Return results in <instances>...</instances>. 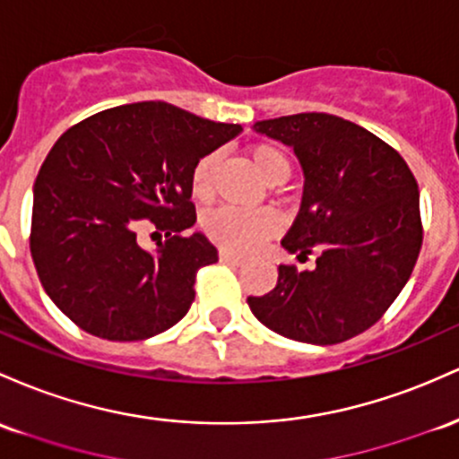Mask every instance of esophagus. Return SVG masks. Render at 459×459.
Here are the masks:
<instances>
[{
    "label": "esophagus",
    "instance_id": "34e87169",
    "mask_svg": "<svg viewBox=\"0 0 459 459\" xmlns=\"http://www.w3.org/2000/svg\"><path fill=\"white\" fill-rule=\"evenodd\" d=\"M220 261H224V264H230V265H241L244 264V256L230 253V250H220Z\"/></svg>",
    "mask_w": 459,
    "mask_h": 459
}]
</instances>
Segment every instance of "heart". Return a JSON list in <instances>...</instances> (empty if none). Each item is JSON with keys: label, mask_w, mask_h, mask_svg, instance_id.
<instances>
[{"label": "heart", "mask_w": 459, "mask_h": 459, "mask_svg": "<svg viewBox=\"0 0 459 459\" xmlns=\"http://www.w3.org/2000/svg\"><path fill=\"white\" fill-rule=\"evenodd\" d=\"M248 159L255 172L270 185L283 183L291 172L290 159L276 145L256 143L248 150ZM215 163H218L215 154H206L191 169L189 189L198 203H206L211 198ZM203 229L206 238L213 239L215 244L235 250V253H246V250L255 248L261 239L270 238L279 229V220L268 209L241 211L233 209V206H220V209L204 215Z\"/></svg>", "instance_id": "1"}]
</instances>
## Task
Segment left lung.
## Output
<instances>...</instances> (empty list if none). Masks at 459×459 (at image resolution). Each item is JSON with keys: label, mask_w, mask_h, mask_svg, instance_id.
Listing matches in <instances>:
<instances>
[{"label": "left lung", "mask_w": 459, "mask_h": 459, "mask_svg": "<svg viewBox=\"0 0 459 459\" xmlns=\"http://www.w3.org/2000/svg\"><path fill=\"white\" fill-rule=\"evenodd\" d=\"M255 133L294 150L305 187L281 246L314 270L279 265L276 287L250 296L255 318L305 344H340L370 329L410 281L422 246L420 195L394 148L349 119L299 113Z\"/></svg>", "instance_id": "8db88e82"}]
</instances>
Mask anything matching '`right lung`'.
<instances>
[{"label":"right lung","mask_w":459,"mask_h":459,"mask_svg":"<svg viewBox=\"0 0 459 459\" xmlns=\"http://www.w3.org/2000/svg\"><path fill=\"white\" fill-rule=\"evenodd\" d=\"M168 102L107 108L49 150L34 183L30 253L54 305L91 335L163 333L194 303L195 272L218 261L194 226L191 169L241 133ZM154 225L166 241L140 248Z\"/></svg>","instance_id":"obj_1"}]
</instances>
